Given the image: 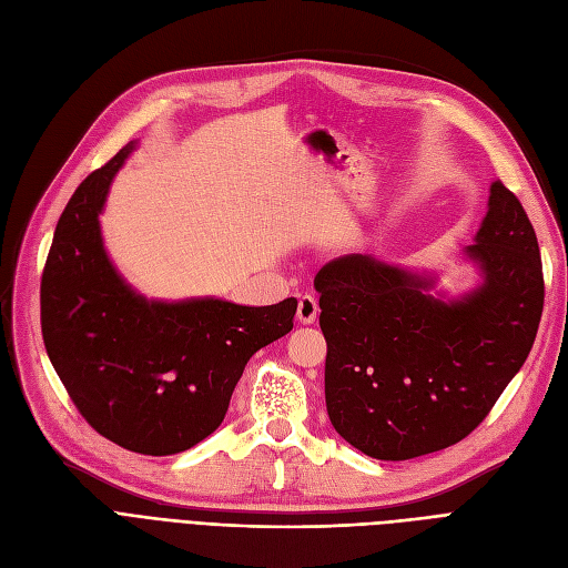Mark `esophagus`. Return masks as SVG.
Wrapping results in <instances>:
<instances>
[{
  "instance_id": "obj_1",
  "label": "esophagus",
  "mask_w": 568,
  "mask_h": 568,
  "mask_svg": "<svg viewBox=\"0 0 568 568\" xmlns=\"http://www.w3.org/2000/svg\"><path fill=\"white\" fill-rule=\"evenodd\" d=\"M320 315V303L315 296H310V293H305V296L298 298V322L301 324H312L317 320Z\"/></svg>"
}]
</instances>
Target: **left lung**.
I'll return each mask as SVG.
<instances>
[{"label": "left lung", "mask_w": 568, "mask_h": 568, "mask_svg": "<svg viewBox=\"0 0 568 568\" xmlns=\"http://www.w3.org/2000/svg\"><path fill=\"white\" fill-rule=\"evenodd\" d=\"M465 256L481 284L456 301L429 293L433 275L362 253L317 272L326 410L371 458L408 460L465 439L529 357L545 301L540 248L500 181Z\"/></svg>", "instance_id": "obj_1"}]
</instances>
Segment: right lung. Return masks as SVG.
I'll list each match as a JSON object with an SVG mask.
<instances>
[{
	"instance_id": "1",
	"label": "right lung",
	"mask_w": 568,
	"mask_h": 568,
	"mask_svg": "<svg viewBox=\"0 0 568 568\" xmlns=\"http://www.w3.org/2000/svg\"><path fill=\"white\" fill-rule=\"evenodd\" d=\"M135 141L74 190L42 275V336L70 399L98 435L143 456L206 439L246 362L293 328L298 301H148L108 258L98 216Z\"/></svg>"
}]
</instances>
